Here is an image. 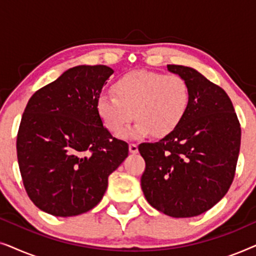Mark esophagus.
<instances>
[{"label": "esophagus", "mask_w": 256, "mask_h": 256, "mask_svg": "<svg viewBox=\"0 0 256 256\" xmlns=\"http://www.w3.org/2000/svg\"><path fill=\"white\" fill-rule=\"evenodd\" d=\"M129 152L132 154H138V144H136V143H130V144H129Z\"/></svg>", "instance_id": "1"}]
</instances>
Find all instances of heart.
<instances>
[{
  "label": "heart",
  "instance_id": "obj_1",
  "mask_svg": "<svg viewBox=\"0 0 256 256\" xmlns=\"http://www.w3.org/2000/svg\"><path fill=\"white\" fill-rule=\"evenodd\" d=\"M113 93H101L96 110L104 128L118 135L132 118H138L124 132L129 138L154 132L162 138L172 132L186 116L191 90L183 76L158 72L135 71L118 78Z\"/></svg>",
  "mask_w": 256,
  "mask_h": 256
}]
</instances>
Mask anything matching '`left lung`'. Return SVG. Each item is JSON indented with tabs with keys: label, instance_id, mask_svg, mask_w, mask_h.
I'll use <instances>...</instances> for the list:
<instances>
[{
	"label": "left lung",
	"instance_id": "1",
	"mask_svg": "<svg viewBox=\"0 0 256 256\" xmlns=\"http://www.w3.org/2000/svg\"><path fill=\"white\" fill-rule=\"evenodd\" d=\"M183 76L191 102L182 124L155 143H141V177L154 208L174 218H190L213 208L232 184L240 152L241 128L225 90L194 68L168 65Z\"/></svg>",
	"mask_w": 256,
	"mask_h": 256
}]
</instances>
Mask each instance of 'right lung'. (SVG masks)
Listing matches in <instances>:
<instances>
[{
  "mask_svg": "<svg viewBox=\"0 0 256 256\" xmlns=\"http://www.w3.org/2000/svg\"><path fill=\"white\" fill-rule=\"evenodd\" d=\"M113 70L79 65L30 98L17 134V160L31 202L56 216L85 213L99 204L108 176L128 156L112 136L96 100Z\"/></svg>",
  "mask_w": 256,
  "mask_h": 256,
  "instance_id": "1",
  "label": "right lung"
}]
</instances>
